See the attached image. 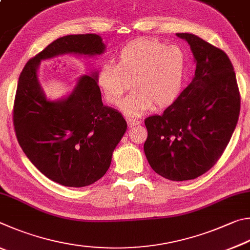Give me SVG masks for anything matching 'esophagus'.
<instances>
[{
    "mask_svg": "<svg viewBox=\"0 0 250 250\" xmlns=\"http://www.w3.org/2000/svg\"><path fill=\"white\" fill-rule=\"evenodd\" d=\"M138 124H141V121L136 120V118H127V125L129 127H133V126H136Z\"/></svg>",
    "mask_w": 250,
    "mask_h": 250,
    "instance_id": "obj_1",
    "label": "esophagus"
}]
</instances>
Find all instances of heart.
Wrapping results in <instances>:
<instances>
[{
	"label": "heart",
	"mask_w": 250,
	"mask_h": 250,
	"mask_svg": "<svg viewBox=\"0 0 250 250\" xmlns=\"http://www.w3.org/2000/svg\"><path fill=\"white\" fill-rule=\"evenodd\" d=\"M186 58L178 46H166L154 39H138L123 47L115 63L99 70L96 83L106 102L120 105L130 86L134 91L122 104L127 115L138 116L171 104L180 94Z\"/></svg>",
	"instance_id": "obj_1"
}]
</instances>
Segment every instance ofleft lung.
I'll use <instances>...</instances> for the list:
<instances>
[{"mask_svg": "<svg viewBox=\"0 0 250 250\" xmlns=\"http://www.w3.org/2000/svg\"><path fill=\"white\" fill-rule=\"evenodd\" d=\"M177 36L190 45L194 77L161 115L146 118L144 151L155 172L185 181L202 176L221 158L237 125L240 95L224 51L193 34Z\"/></svg>", "mask_w": 250, "mask_h": 250, "instance_id": "8db88e82", "label": "left lung"}]
</instances>
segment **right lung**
Segmentation results:
<instances>
[{"instance_id": "right-lung-1", "label": "right lung", "mask_w": 250, "mask_h": 250, "mask_svg": "<svg viewBox=\"0 0 250 250\" xmlns=\"http://www.w3.org/2000/svg\"><path fill=\"white\" fill-rule=\"evenodd\" d=\"M104 50L96 34L60 37L29 59L19 79L13 111L17 141L35 167L61 186L86 187L102 178L127 124L121 113L103 105L98 72L79 78L67 98L50 101L37 70L42 60L57 56L91 57Z\"/></svg>"}]
</instances>
